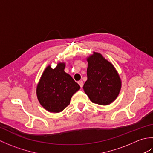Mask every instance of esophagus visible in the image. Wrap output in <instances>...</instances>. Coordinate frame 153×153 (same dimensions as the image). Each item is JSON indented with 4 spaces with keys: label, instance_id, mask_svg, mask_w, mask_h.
I'll list each match as a JSON object with an SVG mask.
<instances>
[{
    "label": "esophagus",
    "instance_id": "1",
    "mask_svg": "<svg viewBox=\"0 0 153 153\" xmlns=\"http://www.w3.org/2000/svg\"><path fill=\"white\" fill-rule=\"evenodd\" d=\"M78 84H79V86H80L81 87H83V81H79V82H78Z\"/></svg>",
    "mask_w": 153,
    "mask_h": 153
}]
</instances>
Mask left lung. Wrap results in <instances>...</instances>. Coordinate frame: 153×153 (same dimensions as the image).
Segmentation results:
<instances>
[{
  "mask_svg": "<svg viewBox=\"0 0 153 153\" xmlns=\"http://www.w3.org/2000/svg\"><path fill=\"white\" fill-rule=\"evenodd\" d=\"M87 80L83 87L92 102L108 105L118 96L122 82L114 66L102 54L94 52L87 58Z\"/></svg>",
  "mask_w": 153,
  "mask_h": 153,
  "instance_id": "8db88e82",
  "label": "left lung"
}]
</instances>
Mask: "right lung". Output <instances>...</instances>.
Returning <instances> with one entry per match:
<instances>
[{
    "label": "right lung",
    "instance_id": "add662e5",
    "mask_svg": "<svg viewBox=\"0 0 153 153\" xmlns=\"http://www.w3.org/2000/svg\"><path fill=\"white\" fill-rule=\"evenodd\" d=\"M65 66L64 62H59L53 69L48 65L37 84L39 102L50 112L62 111L70 105L72 95L80 89L71 76L64 71Z\"/></svg>",
    "mask_w": 153,
    "mask_h": 153
}]
</instances>
